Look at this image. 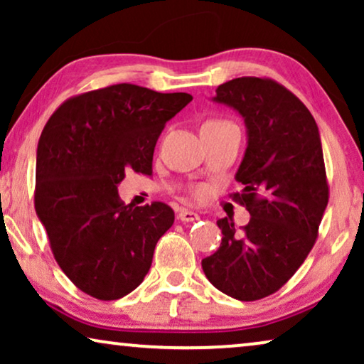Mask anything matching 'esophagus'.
<instances>
[{
	"instance_id": "34e87169",
	"label": "esophagus",
	"mask_w": 364,
	"mask_h": 364,
	"mask_svg": "<svg viewBox=\"0 0 364 364\" xmlns=\"http://www.w3.org/2000/svg\"><path fill=\"white\" fill-rule=\"evenodd\" d=\"M178 220L181 222H196V220H198V215L196 212H192V210H182L178 212Z\"/></svg>"
}]
</instances>
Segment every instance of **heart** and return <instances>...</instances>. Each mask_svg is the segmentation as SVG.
<instances>
[{"mask_svg": "<svg viewBox=\"0 0 364 364\" xmlns=\"http://www.w3.org/2000/svg\"><path fill=\"white\" fill-rule=\"evenodd\" d=\"M228 121H225V119H210V121H207L203 126H217V124H227Z\"/></svg>", "mask_w": 364, "mask_h": 364, "instance_id": "b5f03b06", "label": "heart"}]
</instances>
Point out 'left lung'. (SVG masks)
<instances>
[{"label": "left lung", "mask_w": 364, "mask_h": 364, "mask_svg": "<svg viewBox=\"0 0 364 364\" xmlns=\"http://www.w3.org/2000/svg\"><path fill=\"white\" fill-rule=\"evenodd\" d=\"M215 92L213 101L240 112L248 129L235 176L243 188L230 197L250 222L217 220L222 243L202 268L225 295L255 301L280 290L315 245L330 198L321 141L305 104L270 77H237Z\"/></svg>", "instance_id": "left-lung-1"}]
</instances>
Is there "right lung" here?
<instances>
[{
	"instance_id": "1",
	"label": "right lung",
	"mask_w": 364,
	"mask_h": 364,
	"mask_svg": "<svg viewBox=\"0 0 364 364\" xmlns=\"http://www.w3.org/2000/svg\"><path fill=\"white\" fill-rule=\"evenodd\" d=\"M191 101L187 92L112 84L66 99L44 126L34 208L58 265L89 296L119 300L147 275L176 217L164 202L126 205L117 186L129 168L151 176L166 122Z\"/></svg>"
}]
</instances>
